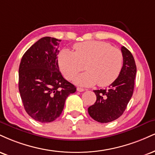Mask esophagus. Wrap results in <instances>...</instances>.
Instances as JSON below:
<instances>
[{
  "label": "esophagus",
  "mask_w": 155,
  "mask_h": 155,
  "mask_svg": "<svg viewBox=\"0 0 155 155\" xmlns=\"http://www.w3.org/2000/svg\"><path fill=\"white\" fill-rule=\"evenodd\" d=\"M76 90H77L78 92H84V89L83 88H81V87H77Z\"/></svg>",
  "instance_id": "obj_1"
}]
</instances>
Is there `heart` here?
<instances>
[{
    "mask_svg": "<svg viewBox=\"0 0 155 155\" xmlns=\"http://www.w3.org/2000/svg\"><path fill=\"white\" fill-rule=\"evenodd\" d=\"M75 52L63 50L58 57L60 69L71 80L85 67L87 71L76 76L75 83L84 87H107L118 79L124 65V55L118 48L102 41H85L74 45ZM85 65V67H84Z\"/></svg>",
    "mask_w": 155,
    "mask_h": 155,
    "instance_id": "heart-1",
    "label": "heart"
}]
</instances>
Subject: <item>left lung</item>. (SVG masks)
Segmentation results:
<instances>
[{"instance_id": "left-lung-1", "label": "left lung", "mask_w": 155, "mask_h": 155, "mask_svg": "<svg viewBox=\"0 0 155 155\" xmlns=\"http://www.w3.org/2000/svg\"><path fill=\"white\" fill-rule=\"evenodd\" d=\"M124 65L120 75L105 89L94 90L95 103L88 108L89 115L100 123H109L122 115L131 100L134 89L137 66L131 52L121 47Z\"/></svg>"}]
</instances>
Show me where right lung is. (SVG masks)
Returning a JSON list of instances; mask_svg holds the SVG:
<instances>
[{
	"label": "right lung",
	"mask_w": 155,
	"mask_h": 155,
	"mask_svg": "<svg viewBox=\"0 0 155 155\" xmlns=\"http://www.w3.org/2000/svg\"><path fill=\"white\" fill-rule=\"evenodd\" d=\"M61 40L45 37L28 49L18 69V89L27 114L40 123L58 118L66 98L76 92L60 72L58 55Z\"/></svg>",
	"instance_id": "obj_1"
}]
</instances>
